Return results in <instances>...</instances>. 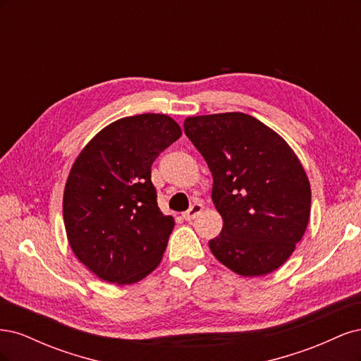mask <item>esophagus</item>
Masks as SVG:
<instances>
[{
	"instance_id": "34e87169",
	"label": "esophagus",
	"mask_w": 361,
	"mask_h": 361,
	"mask_svg": "<svg viewBox=\"0 0 361 361\" xmlns=\"http://www.w3.org/2000/svg\"><path fill=\"white\" fill-rule=\"evenodd\" d=\"M202 211H203V204H202V203H194L187 212L182 214V216H183L187 221H191V220H194V218L197 216Z\"/></svg>"
}]
</instances>
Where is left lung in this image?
I'll list each match as a JSON object with an SVG mask.
<instances>
[{
    "label": "left lung",
    "mask_w": 361,
    "mask_h": 361,
    "mask_svg": "<svg viewBox=\"0 0 361 361\" xmlns=\"http://www.w3.org/2000/svg\"><path fill=\"white\" fill-rule=\"evenodd\" d=\"M185 134L209 167L223 231L212 255L243 277L280 268L307 228L312 191L298 157L271 128L244 113L185 118Z\"/></svg>",
    "instance_id": "8db88e82"
}]
</instances>
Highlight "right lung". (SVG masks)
I'll return each instance as SVG.
<instances>
[{"mask_svg":"<svg viewBox=\"0 0 361 361\" xmlns=\"http://www.w3.org/2000/svg\"><path fill=\"white\" fill-rule=\"evenodd\" d=\"M180 135L166 114L129 116L105 126L75 159L64 227L75 256L99 279L133 285L159 265L174 220L159 211L150 169Z\"/></svg>","mask_w":361,"mask_h":361,"instance_id":"add662e5","label":"right lung"}]
</instances>
